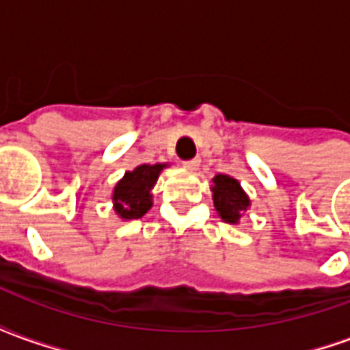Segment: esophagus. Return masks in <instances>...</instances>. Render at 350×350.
<instances>
[{"label":"esophagus","mask_w":350,"mask_h":350,"mask_svg":"<svg viewBox=\"0 0 350 350\" xmlns=\"http://www.w3.org/2000/svg\"><path fill=\"white\" fill-rule=\"evenodd\" d=\"M198 165H200V161L191 159V161H185V163H183V168H187V170H197Z\"/></svg>","instance_id":"34e87169"}]
</instances>
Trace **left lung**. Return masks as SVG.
Listing matches in <instances>:
<instances>
[{"label": "left lung", "instance_id": "left-lung-1", "mask_svg": "<svg viewBox=\"0 0 350 350\" xmlns=\"http://www.w3.org/2000/svg\"><path fill=\"white\" fill-rule=\"evenodd\" d=\"M213 185L210 187L212 191L213 206L215 212L221 219L230 225H238L243 213L250 210L251 200L247 193L243 191L240 182L228 174H217L213 176Z\"/></svg>", "mask_w": 350, "mask_h": 350}]
</instances>
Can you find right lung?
<instances>
[{
  "mask_svg": "<svg viewBox=\"0 0 350 350\" xmlns=\"http://www.w3.org/2000/svg\"><path fill=\"white\" fill-rule=\"evenodd\" d=\"M167 167L168 163H144L123 174L112 189V208L120 219H140L144 213H148L153 206L152 189Z\"/></svg>",
  "mask_w": 350,
  "mask_h": 350,
  "instance_id": "right-lung-1",
  "label": "right lung"
}]
</instances>
